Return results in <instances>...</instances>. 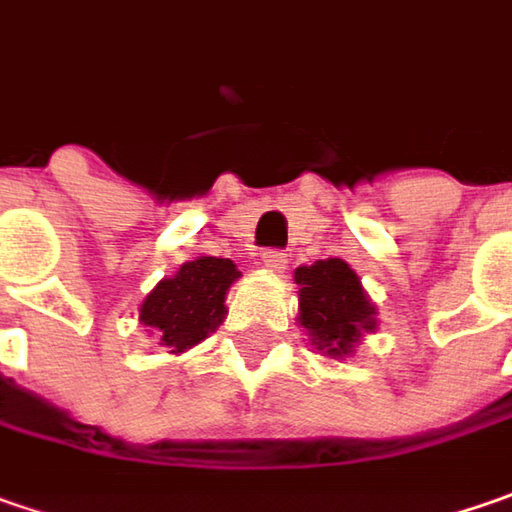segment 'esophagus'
<instances>
[{
  "label": "esophagus",
  "mask_w": 512,
  "mask_h": 512,
  "mask_svg": "<svg viewBox=\"0 0 512 512\" xmlns=\"http://www.w3.org/2000/svg\"><path fill=\"white\" fill-rule=\"evenodd\" d=\"M260 263H263L269 272H283V269H286V263H289V255H286V252H280V249H266V252L260 255Z\"/></svg>",
  "instance_id": "1"
}]
</instances>
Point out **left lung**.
Masks as SVG:
<instances>
[{
	"instance_id": "obj_1",
	"label": "left lung",
	"mask_w": 512,
	"mask_h": 512,
	"mask_svg": "<svg viewBox=\"0 0 512 512\" xmlns=\"http://www.w3.org/2000/svg\"><path fill=\"white\" fill-rule=\"evenodd\" d=\"M298 283V323L309 341L329 358H346L364 332L375 329V306L358 275L341 257L315 260L295 269Z\"/></svg>"
}]
</instances>
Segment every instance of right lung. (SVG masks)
I'll list each match as a JSON object with an SVG mask.
<instances>
[{"label":"right lung","instance_id":"1","mask_svg":"<svg viewBox=\"0 0 512 512\" xmlns=\"http://www.w3.org/2000/svg\"><path fill=\"white\" fill-rule=\"evenodd\" d=\"M240 278L229 257H197L163 278L143 300L140 323L148 326L168 352H186L209 338L226 318V292Z\"/></svg>","mask_w":512,"mask_h":512}]
</instances>
